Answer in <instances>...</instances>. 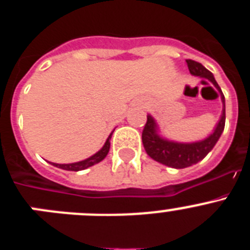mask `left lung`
Segmentation results:
<instances>
[{
    "instance_id": "1",
    "label": "left lung",
    "mask_w": 250,
    "mask_h": 250,
    "mask_svg": "<svg viewBox=\"0 0 250 250\" xmlns=\"http://www.w3.org/2000/svg\"><path fill=\"white\" fill-rule=\"evenodd\" d=\"M187 65L189 71L194 76L205 77L209 81L214 83L216 89L219 90L220 96H222L223 104H224V95L220 90L219 85L216 83L213 74L209 70L204 67L200 62H196L194 60H187ZM225 126V105L223 109L222 118L216 125L215 130L209 138L205 140L199 141V143H191V144H180V143H173L164 139L159 138L156 134V124L154 119L147 115V120L145 124L144 130H143V144H144L145 151L147 155L155 161H159L161 164L167 165L175 169H183V167H191L193 164L199 163L202 159L208 155V152L210 151L216 144V141L219 140L223 130Z\"/></svg>"
}]
</instances>
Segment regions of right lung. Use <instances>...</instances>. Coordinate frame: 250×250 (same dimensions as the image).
Returning a JSON list of instances; mask_svg holds the SVG:
<instances>
[{
    "mask_svg": "<svg viewBox=\"0 0 250 250\" xmlns=\"http://www.w3.org/2000/svg\"><path fill=\"white\" fill-rule=\"evenodd\" d=\"M110 138H111V135L109 136V139L106 140L105 145L103 146V149L100 150V151H98L95 155L90 156L89 159H86V160H83V161H79V163H72V164H52L55 165V167H60V169H63V170H70V171H79V170H83V169H87L89 167H92V165L98 164V163H100L101 160H104L105 159V156L107 155V152H109L110 150Z\"/></svg>",
    "mask_w": 250,
    "mask_h": 250,
    "instance_id": "obj_1",
    "label": "right lung"
}]
</instances>
